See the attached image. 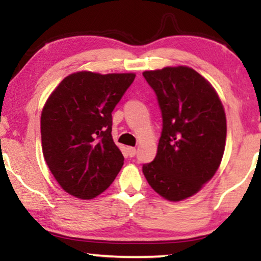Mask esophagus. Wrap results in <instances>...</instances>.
Listing matches in <instances>:
<instances>
[{"label":"esophagus","instance_id":"esophagus-1","mask_svg":"<svg viewBox=\"0 0 261 261\" xmlns=\"http://www.w3.org/2000/svg\"><path fill=\"white\" fill-rule=\"evenodd\" d=\"M127 153L130 157H135V154H136V148L135 147H127Z\"/></svg>","mask_w":261,"mask_h":261}]
</instances>
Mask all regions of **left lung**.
Masks as SVG:
<instances>
[{
	"label": "left lung",
	"mask_w": 261,
	"mask_h": 261,
	"mask_svg": "<svg viewBox=\"0 0 261 261\" xmlns=\"http://www.w3.org/2000/svg\"><path fill=\"white\" fill-rule=\"evenodd\" d=\"M142 74L157 95L163 122L157 154L142 172L155 193L180 201L220 166L227 135L223 106L207 81L187 66Z\"/></svg>",
	"instance_id": "obj_1"
}]
</instances>
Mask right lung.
Instances as JSON below:
<instances>
[{
  "instance_id": "right-lung-1",
  "label": "right lung",
  "mask_w": 261,
  "mask_h": 261,
  "mask_svg": "<svg viewBox=\"0 0 261 261\" xmlns=\"http://www.w3.org/2000/svg\"><path fill=\"white\" fill-rule=\"evenodd\" d=\"M134 73L82 71L61 81L45 103L40 133L50 172L65 191L83 200L110 187L124 164L112 136V113Z\"/></svg>"
}]
</instances>
